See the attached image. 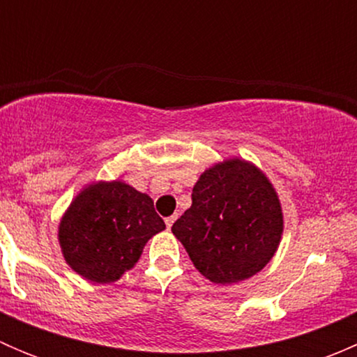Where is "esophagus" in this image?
<instances>
[{"mask_svg": "<svg viewBox=\"0 0 357 357\" xmlns=\"http://www.w3.org/2000/svg\"><path fill=\"white\" fill-rule=\"evenodd\" d=\"M176 219H178V214H172L169 215V218H165V226H167V229H171V226L174 225Z\"/></svg>", "mask_w": 357, "mask_h": 357, "instance_id": "34e87169", "label": "esophagus"}]
</instances>
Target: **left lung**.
I'll return each mask as SVG.
<instances>
[{"label":"left lung","instance_id":"obj_1","mask_svg":"<svg viewBox=\"0 0 357 357\" xmlns=\"http://www.w3.org/2000/svg\"><path fill=\"white\" fill-rule=\"evenodd\" d=\"M282 231L275 188L240 158L207 169L193 186L192 207L172 225L195 268L221 285L261 271L275 255Z\"/></svg>","mask_w":357,"mask_h":357}]
</instances>
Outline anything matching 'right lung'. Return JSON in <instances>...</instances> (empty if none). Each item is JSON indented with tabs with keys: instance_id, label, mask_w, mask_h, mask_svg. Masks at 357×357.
<instances>
[{
	"instance_id": "right-lung-1",
	"label": "right lung",
	"mask_w": 357,
	"mask_h": 357,
	"mask_svg": "<svg viewBox=\"0 0 357 357\" xmlns=\"http://www.w3.org/2000/svg\"><path fill=\"white\" fill-rule=\"evenodd\" d=\"M165 229L145 193L121 181L88 186L68 207L59 238L67 264L95 283H110L138 262L145 243Z\"/></svg>"
}]
</instances>
